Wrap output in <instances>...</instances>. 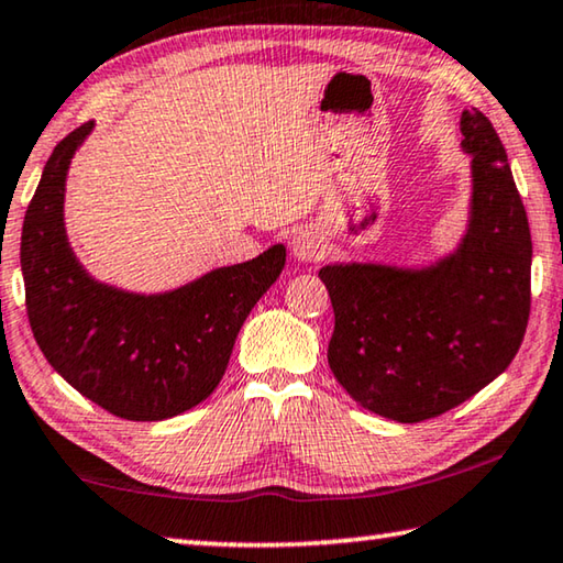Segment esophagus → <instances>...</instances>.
<instances>
[{"instance_id":"obj_1","label":"esophagus","mask_w":563,"mask_h":563,"mask_svg":"<svg viewBox=\"0 0 563 563\" xmlns=\"http://www.w3.org/2000/svg\"><path fill=\"white\" fill-rule=\"evenodd\" d=\"M290 253L300 263H316L325 253V240L316 228H302L290 238Z\"/></svg>"}]
</instances>
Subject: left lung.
Instances as JSON below:
<instances>
[{"label":"left lung","instance_id":"left-lung-1","mask_svg":"<svg viewBox=\"0 0 563 563\" xmlns=\"http://www.w3.org/2000/svg\"><path fill=\"white\" fill-rule=\"evenodd\" d=\"M471 157L466 228L431 263L320 267L335 330L328 365L355 404L398 423L456 408L519 353L531 308V233L506 150L478 110L461 114Z\"/></svg>","mask_w":563,"mask_h":563}]
</instances>
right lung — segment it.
<instances>
[{
  "instance_id": "1",
  "label": "right lung",
  "mask_w": 563,
  "mask_h": 563,
  "mask_svg": "<svg viewBox=\"0 0 563 563\" xmlns=\"http://www.w3.org/2000/svg\"><path fill=\"white\" fill-rule=\"evenodd\" d=\"M92 130L59 142L26 208V316L44 358L85 398L128 421H165L218 388L245 318L283 273L285 245L163 292L97 280L65 225L69 165Z\"/></svg>"
}]
</instances>
